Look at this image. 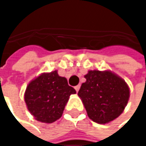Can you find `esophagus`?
Masks as SVG:
<instances>
[{"label": "esophagus", "mask_w": 146, "mask_h": 146, "mask_svg": "<svg viewBox=\"0 0 146 146\" xmlns=\"http://www.w3.org/2000/svg\"><path fill=\"white\" fill-rule=\"evenodd\" d=\"M74 89H75L76 92H78V91L79 90V89H80V85H77V86H75V87H74Z\"/></svg>", "instance_id": "1"}]
</instances>
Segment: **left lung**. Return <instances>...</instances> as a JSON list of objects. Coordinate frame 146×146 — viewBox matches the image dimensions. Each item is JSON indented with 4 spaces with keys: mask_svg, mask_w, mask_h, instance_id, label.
Segmentation results:
<instances>
[{
    "mask_svg": "<svg viewBox=\"0 0 146 146\" xmlns=\"http://www.w3.org/2000/svg\"><path fill=\"white\" fill-rule=\"evenodd\" d=\"M78 93L89 117L100 124L121 115L129 98L127 83L111 71L90 70Z\"/></svg>",
    "mask_w": 146,
    "mask_h": 146,
    "instance_id": "8db88e82",
    "label": "left lung"
}]
</instances>
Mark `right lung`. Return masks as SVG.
Returning a JSON list of instances; mask_svg holds the SVG:
<instances>
[{
    "instance_id": "right-lung-1",
    "label": "right lung",
    "mask_w": 146,
    "mask_h": 146,
    "mask_svg": "<svg viewBox=\"0 0 146 146\" xmlns=\"http://www.w3.org/2000/svg\"><path fill=\"white\" fill-rule=\"evenodd\" d=\"M75 93L67 78L59 76L56 70L33 79L26 88L24 101L37 121L51 123L62 117L69 96Z\"/></svg>"
}]
</instances>
